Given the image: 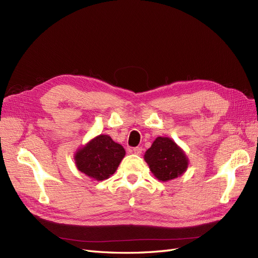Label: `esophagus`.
<instances>
[{
    "instance_id": "34e87169",
    "label": "esophagus",
    "mask_w": 258,
    "mask_h": 258,
    "mask_svg": "<svg viewBox=\"0 0 258 258\" xmlns=\"http://www.w3.org/2000/svg\"><path fill=\"white\" fill-rule=\"evenodd\" d=\"M143 152V147L142 146H137L134 148V153L137 155H141Z\"/></svg>"
}]
</instances>
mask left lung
<instances>
[{
	"mask_svg": "<svg viewBox=\"0 0 258 258\" xmlns=\"http://www.w3.org/2000/svg\"><path fill=\"white\" fill-rule=\"evenodd\" d=\"M144 159L152 173L162 182L182 175L188 167L184 151L170 138L158 137L145 152Z\"/></svg>",
	"mask_w": 258,
	"mask_h": 258,
	"instance_id": "8db88e82",
	"label": "left lung"
}]
</instances>
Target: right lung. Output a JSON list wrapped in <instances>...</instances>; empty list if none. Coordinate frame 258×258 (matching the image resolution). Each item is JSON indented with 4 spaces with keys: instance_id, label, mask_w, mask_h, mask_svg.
Listing matches in <instances>:
<instances>
[{
    "instance_id": "1",
    "label": "right lung",
    "mask_w": 258,
    "mask_h": 258,
    "mask_svg": "<svg viewBox=\"0 0 258 258\" xmlns=\"http://www.w3.org/2000/svg\"><path fill=\"white\" fill-rule=\"evenodd\" d=\"M126 155L123 147L114 142L107 135L93 138L76 152V167L87 176L103 181L115 173L120 161Z\"/></svg>"
}]
</instances>
